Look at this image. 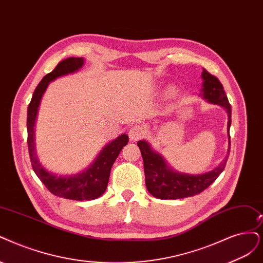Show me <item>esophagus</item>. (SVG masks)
<instances>
[{"instance_id":"34e87169","label":"esophagus","mask_w":263,"mask_h":263,"mask_svg":"<svg viewBox=\"0 0 263 263\" xmlns=\"http://www.w3.org/2000/svg\"><path fill=\"white\" fill-rule=\"evenodd\" d=\"M146 135V129L141 124L133 125L129 130V137L132 141H138Z\"/></svg>"}]
</instances>
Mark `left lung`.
I'll return each instance as SVG.
<instances>
[{
    "mask_svg": "<svg viewBox=\"0 0 263 263\" xmlns=\"http://www.w3.org/2000/svg\"><path fill=\"white\" fill-rule=\"evenodd\" d=\"M202 87L200 95L211 104L222 106L228 112V135L230 141V126H231V104L223 89V85L217 77L209 73L206 69H202ZM138 146L144 161L145 184L148 192L154 197L159 199H179L191 197L205 191L217 180L221 172L224 170L229 156H227L219 164V167L210 172L203 174H187L174 171L161 155L155 152L146 141H139ZM230 154V146L228 155Z\"/></svg>",
    "mask_w": 263,
    "mask_h": 263,
    "instance_id": "obj_1",
    "label": "left lung"
}]
</instances>
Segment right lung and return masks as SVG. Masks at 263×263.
<instances>
[{"label":"right lung","instance_id":"obj_1","mask_svg":"<svg viewBox=\"0 0 263 263\" xmlns=\"http://www.w3.org/2000/svg\"><path fill=\"white\" fill-rule=\"evenodd\" d=\"M83 63L84 61L81 57H69L58 64L55 69L47 73L35 87L27 111L28 149L33 171L46 189L55 196L73 200H92L103 195L108 184L112 164L122 147L129 141L128 135L121 134L120 137L106 145L89 168L74 176H56L45 170L39 162L35 154L33 128L42 95L51 81L58 77L78 71L83 66Z\"/></svg>","mask_w":263,"mask_h":263}]
</instances>
